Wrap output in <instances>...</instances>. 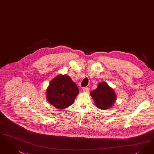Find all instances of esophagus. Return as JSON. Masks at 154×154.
Returning <instances> with one entry per match:
<instances>
[{"label":"esophagus","instance_id":"1","mask_svg":"<svg viewBox=\"0 0 154 154\" xmlns=\"http://www.w3.org/2000/svg\"><path fill=\"white\" fill-rule=\"evenodd\" d=\"M82 91H83V92H88L89 91V88H88V87H85V88H84L82 89Z\"/></svg>","mask_w":154,"mask_h":154}]
</instances>
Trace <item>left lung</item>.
I'll return each instance as SVG.
<instances>
[{"label":"left lung","mask_w":154,"mask_h":154,"mask_svg":"<svg viewBox=\"0 0 154 154\" xmlns=\"http://www.w3.org/2000/svg\"><path fill=\"white\" fill-rule=\"evenodd\" d=\"M96 106L101 109H108L115 103L116 95L107 83L101 82L97 88L91 92Z\"/></svg>","instance_id":"8db88e82"}]
</instances>
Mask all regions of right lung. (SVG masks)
Returning <instances> with one entry per match:
<instances>
[{
	"mask_svg": "<svg viewBox=\"0 0 154 154\" xmlns=\"http://www.w3.org/2000/svg\"><path fill=\"white\" fill-rule=\"evenodd\" d=\"M79 93V88L69 76L59 74L50 81L46 98L50 104L63 109L73 104Z\"/></svg>",
	"mask_w": 154,
	"mask_h": 154,
	"instance_id": "obj_1",
	"label": "right lung"
}]
</instances>
